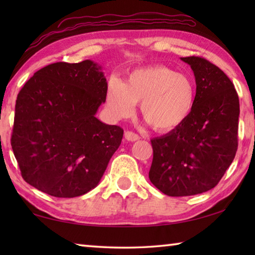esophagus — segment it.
<instances>
[{"instance_id": "34e87169", "label": "esophagus", "mask_w": 255, "mask_h": 255, "mask_svg": "<svg viewBox=\"0 0 255 255\" xmlns=\"http://www.w3.org/2000/svg\"><path fill=\"white\" fill-rule=\"evenodd\" d=\"M125 138H126V139L129 140V141H136V140L139 139L140 137L138 136L137 133L132 132V131H126V132H125Z\"/></svg>"}]
</instances>
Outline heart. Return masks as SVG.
Returning <instances> with one entry per match:
<instances>
[{
    "instance_id": "b5f03b06",
    "label": "heart",
    "mask_w": 255,
    "mask_h": 255,
    "mask_svg": "<svg viewBox=\"0 0 255 255\" xmlns=\"http://www.w3.org/2000/svg\"><path fill=\"white\" fill-rule=\"evenodd\" d=\"M197 90L188 75L163 65L137 68L126 82L111 79L106 106L112 118L131 117L136 103L146 123L155 130L169 132L179 128L195 108Z\"/></svg>"
}]
</instances>
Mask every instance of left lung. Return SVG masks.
I'll use <instances>...</instances> for the list:
<instances>
[{
	"mask_svg": "<svg viewBox=\"0 0 255 255\" xmlns=\"http://www.w3.org/2000/svg\"><path fill=\"white\" fill-rule=\"evenodd\" d=\"M196 77L197 98L179 128L153 138L149 180L170 197L193 196L215 188L235 157L240 101L221 68L198 56L181 57Z\"/></svg>",
	"mask_w": 255,
	"mask_h": 255,
	"instance_id": "left-lung-1",
	"label": "left lung"
}]
</instances>
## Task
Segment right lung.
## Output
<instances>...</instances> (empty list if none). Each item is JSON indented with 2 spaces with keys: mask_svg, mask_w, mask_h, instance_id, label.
Here are the masks:
<instances>
[{
  "mask_svg": "<svg viewBox=\"0 0 255 255\" xmlns=\"http://www.w3.org/2000/svg\"><path fill=\"white\" fill-rule=\"evenodd\" d=\"M107 80L92 60L58 62L33 74L15 102L11 145L25 182L56 198L100 182L124 129L100 122Z\"/></svg>",
  "mask_w": 255,
  "mask_h": 255,
  "instance_id": "add662e5",
  "label": "right lung"
}]
</instances>
